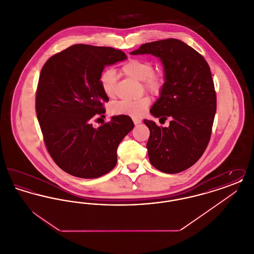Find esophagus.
I'll return each instance as SVG.
<instances>
[{"mask_svg": "<svg viewBox=\"0 0 254 254\" xmlns=\"http://www.w3.org/2000/svg\"><path fill=\"white\" fill-rule=\"evenodd\" d=\"M141 122H142L141 119H137V118H134V119H133V123H134V125H139Z\"/></svg>", "mask_w": 254, "mask_h": 254, "instance_id": "esophagus-1", "label": "esophagus"}]
</instances>
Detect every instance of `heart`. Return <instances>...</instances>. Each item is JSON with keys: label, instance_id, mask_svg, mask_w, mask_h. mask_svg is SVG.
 <instances>
[{"label": "heart", "instance_id": "heart-1", "mask_svg": "<svg viewBox=\"0 0 254 254\" xmlns=\"http://www.w3.org/2000/svg\"><path fill=\"white\" fill-rule=\"evenodd\" d=\"M123 72L136 80L142 81L145 90L158 95L161 93L166 78L162 71L154 70L153 63L150 61L130 59L122 67ZM117 74L114 69H105L100 75V85L104 93L113 97L116 92ZM150 104L148 96H142L134 100H122L111 105L110 111L115 115H126L132 118L141 117Z\"/></svg>", "mask_w": 254, "mask_h": 254}]
</instances>
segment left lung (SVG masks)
<instances>
[{
    "label": "left lung",
    "mask_w": 254,
    "mask_h": 254,
    "mask_svg": "<svg viewBox=\"0 0 254 254\" xmlns=\"http://www.w3.org/2000/svg\"><path fill=\"white\" fill-rule=\"evenodd\" d=\"M130 54H152L165 66L166 83L150 109L168 119L169 127L144 120L150 164L165 173H179L201 158L208 145L216 112V92L205 58L184 42L166 39L146 43Z\"/></svg>",
    "instance_id": "8db88e82"
}]
</instances>
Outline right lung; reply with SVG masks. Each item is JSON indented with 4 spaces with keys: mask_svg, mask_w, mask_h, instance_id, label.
Listing matches in <instances>:
<instances>
[{
    "mask_svg": "<svg viewBox=\"0 0 254 254\" xmlns=\"http://www.w3.org/2000/svg\"><path fill=\"white\" fill-rule=\"evenodd\" d=\"M126 59L119 49L80 44L51 56L41 70L37 118L50 156L70 175L98 178L116 166L118 145L132 130V120L114 116L94 128L91 118L102 116L109 102L100 85L101 73Z\"/></svg>",
    "mask_w": 254,
    "mask_h": 254,
    "instance_id": "add662e5",
    "label": "right lung"
}]
</instances>
